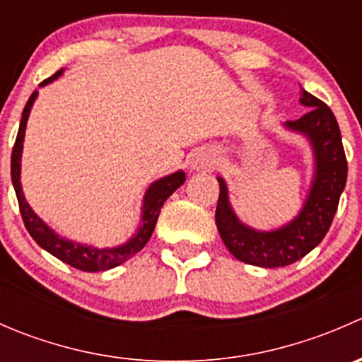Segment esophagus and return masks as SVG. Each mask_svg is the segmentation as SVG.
<instances>
[{
  "instance_id": "34e87169",
  "label": "esophagus",
  "mask_w": 362,
  "mask_h": 362,
  "mask_svg": "<svg viewBox=\"0 0 362 362\" xmlns=\"http://www.w3.org/2000/svg\"><path fill=\"white\" fill-rule=\"evenodd\" d=\"M215 163V156L204 154V152H199L194 159H192V168L194 170H210Z\"/></svg>"
}]
</instances>
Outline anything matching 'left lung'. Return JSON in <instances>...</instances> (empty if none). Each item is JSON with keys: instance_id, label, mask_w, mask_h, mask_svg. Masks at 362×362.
Listing matches in <instances>:
<instances>
[{"instance_id": "obj_1", "label": "left lung", "mask_w": 362, "mask_h": 362, "mask_svg": "<svg viewBox=\"0 0 362 362\" xmlns=\"http://www.w3.org/2000/svg\"><path fill=\"white\" fill-rule=\"evenodd\" d=\"M308 112L287 127L306 134L315 154V178L301 214L291 224L269 233L247 228L236 218L228 202V187L218 178L217 224L221 238L238 261L261 268H282L305 257L329 231L346 182V158L337 117L324 101L303 89L299 98Z\"/></svg>"}]
</instances>
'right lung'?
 Listing matches in <instances>:
<instances>
[{
  "label": "right lung",
  "mask_w": 362,
  "mask_h": 362,
  "mask_svg": "<svg viewBox=\"0 0 362 362\" xmlns=\"http://www.w3.org/2000/svg\"><path fill=\"white\" fill-rule=\"evenodd\" d=\"M61 75V71H56L52 76H49L47 80H43L40 86H45V83L52 82L54 78ZM36 90L29 96L28 103H25L23 110V119H21L19 133H17L16 144H13L12 151V184L16 189L17 202H19L21 215H23V221L25 229H28L29 235L33 236L36 243H38L42 249L54 255V257L61 259L66 264L73 266V268L80 269V272H105V269H112L115 266L122 264L124 261H127L129 257H133L136 252H140L147 245L148 238L152 236L156 228V222H158L160 206L164 202L180 187L185 182V173L184 171H177L173 175H168V177L160 178V180L154 182V184L148 187L147 194L144 199V215H141V226L138 229L136 236L129 240L124 245L115 247V249H94V247L80 245V243H73L69 240L61 238L57 236L49 226H45V222L42 218H38V215L31 210L28 203H25L23 187H21V154H23V141H24V131H25V122H28L29 112H31L33 101L36 98Z\"/></svg>",
  "instance_id": "add662e5"
}]
</instances>
